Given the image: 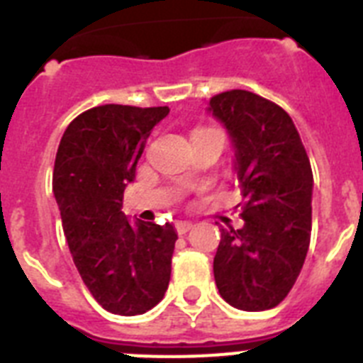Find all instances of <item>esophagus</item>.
Returning <instances> with one entry per match:
<instances>
[{
	"instance_id": "34e87169",
	"label": "esophagus",
	"mask_w": 363,
	"mask_h": 363,
	"mask_svg": "<svg viewBox=\"0 0 363 363\" xmlns=\"http://www.w3.org/2000/svg\"><path fill=\"white\" fill-rule=\"evenodd\" d=\"M191 229H192V221H178V223H176V233H178L179 236L187 234Z\"/></svg>"
}]
</instances>
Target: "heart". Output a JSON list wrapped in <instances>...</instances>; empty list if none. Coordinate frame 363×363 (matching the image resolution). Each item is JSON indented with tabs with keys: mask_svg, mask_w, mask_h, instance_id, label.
Instances as JSON below:
<instances>
[{
	"mask_svg": "<svg viewBox=\"0 0 363 363\" xmlns=\"http://www.w3.org/2000/svg\"><path fill=\"white\" fill-rule=\"evenodd\" d=\"M200 130H213V129H200ZM200 130H196V133H200Z\"/></svg>",
	"mask_w": 363,
	"mask_h": 363,
	"instance_id": "b5f03b06",
	"label": "heart"
}]
</instances>
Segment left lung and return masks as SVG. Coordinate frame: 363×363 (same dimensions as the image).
Listing matches in <instances>:
<instances>
[{"label":"left lung","instance_id":"1","mask_svg":"<svg viewBox=\"0 0 363 363\" xmlns=\"http://www.w3.org/2000/svg\"><path fill=\"white\" fill-rule=\"evenodd\" d=\"M209 111L236 149L245 221L242 229H220L214 280L236 309H272L293 289L309 249V156L289 114L255 92H221L211 98Z\"/></svg>","mask_w":363,"mask_h":363}]
</instances>
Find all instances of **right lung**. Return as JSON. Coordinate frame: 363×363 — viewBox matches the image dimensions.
Segmentation results:
<instances>
[{
	"mask_svg": "<svg viewBox=\"0 0 363 363\" xmlns=\"http://www.w3.org/2000/svg\"><path fill=\"white\" fill-rule=\"evenodd\" d=\"M167 114L169 107L99 105L74 118L57 147L52 191L63 233L83 284L108 313H147L171 280L174 227L130 223L121 213L147 138Z\"/></svg>",
	"mask_w": 363,
	"mask_h": 363,
	"instance_id": "obj_1",
	"label": "right lung"
}]
</instances>
